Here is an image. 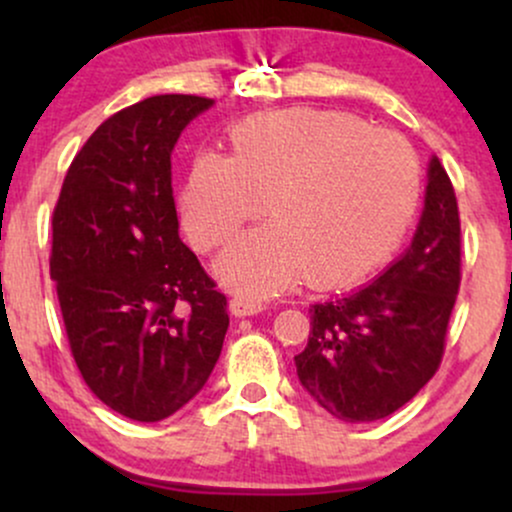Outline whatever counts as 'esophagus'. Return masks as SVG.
I'll return each instance as SVG.
<instances>
[{
    "label": "esophagus",
    "mask_w": 512,
    "mask_h": 512,
    "mask_svg": "<svg viewBox=\"0 0 512 512\" xmlns=\"http://www.w3.org/2000/svg\"><path fill=\"white\" fill-rule=\"evenodd\" d=\"M264 308H267V305L260 303V301H250V298H243V296L231 298V313L236 317L257 315V313H262Z\"/></svg>",
    "instance_id": "obj_1"
}]
</instances>
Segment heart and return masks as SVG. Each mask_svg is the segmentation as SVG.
<instances>
[{
  "label": "heart",
  "mask_w": 512,
  "mask_h": 512,
  "mask_svg": "<svg viewBox=\"0 0 512 512\" xmlns=\"http://www.w3.org/2000/svg\"><path fill=\"white\" fill-rule=\"evenodd\" d=\"M231 142L233 156L195 158L180 209L192 245L211 252L269 202L274 223L245 233L219 260L223 281L245 296H272L303 276L317 289L356 284L399 248L419 209L414 149L354 115H252Z\"/></svg>",
  "instance_id": "1"
}]
</instances>
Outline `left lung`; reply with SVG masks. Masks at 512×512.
<instances>
[{
  "instance_id": "obj_1",
  "label": "left lung",
  "mask_w": 512,
  "mask_h": 512,
  "mask_svg": "<svg viewBox=\"0 0 512 512\" xmlns=\"http://www.w3.org/2000/svg\"><path fill=\"white\" fill-rule=\"evenodd\" d=\"M455 187L436 156L414 240L378 279L310 308L298 380L334 419L363 424L395 414L443 361L462 279Z\"/></svg>"
}]
</instances>
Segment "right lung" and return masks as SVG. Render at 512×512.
<instances>
[{
  "mask_svg": "<svg viewBox=\"0 0 512 512\" xmlns=\"http://www.w3.org/2000/svg\"><path fill=\"white\" fill-rule=\"evenodd\" d=\"M214 103L166 93L110 115L64 175L50 279L91 392L161 421L202 390L228 330L226 296L180 240L170 151Z\"/></svg>",
  "mask_w": 512,
  "mask_h": 512,
  "instance_id": "obj_1",
  "label": "right lung"
}]
</instances>
